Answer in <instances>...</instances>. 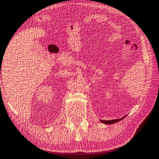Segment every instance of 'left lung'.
Instances as JSON below:
<instances>
[{
  "label": "left lung",
  "mask_w": 159,
  "mask_h": 159,
  "mask_svg": "<svg viewBox=\"0 0 159 159\" xmlns=\"http://www.w3.org/2000/svg\"><path fill=\"white\" fill-rule=\"evenodd\" d=\"M125 116L121 118H118V119H115V120H100V122L104 123V124H113V123H117L118 121H120V120H122L124 118Z\"/></svg>",
  "instance_id": "1"
}]
</instances>
